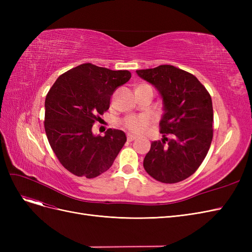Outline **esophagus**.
<instances>
[{
  "label": "esophagus",
  "mask_w": 252,
  "mask_h": 252,
  "mask_svg": "<svg viewBox=\"0 0 252 252\" xmlns=\"http://www.w3.org/2000/svg\"><path fill=\"white\" fill-rule=\"evenodd\" d=\"M135 139H136V135L131 134V133H128V134H127V141H128V142H131V141H133V140H135Z\"/></svg>",
  "instance_id": "34e87169"
}]
</instances>
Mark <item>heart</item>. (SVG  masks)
<instances>
[{
    "label": "heart",
    "mask_w": 252,
    "mask_h": 252,
    "mask_svg": "<svg viewBox=\"0 0 252 252\" xmlns=\"http://www.w3.org/2000/svg\"><path fill=\"white\" fill-rule=\"evenodd\" d=\"M150 122H151V118L149 116H146V114H141V116L126 117L123 120V122H122V124H123L124 128L127 129V130L135 132V133H140V132H143L145 129L147 128Z\"/></svg>",
    "instance_id": "heart-1"
}]
</instances>
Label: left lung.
I'll list each match as a JSON object with an SVG mask.
<instances>
[{"label": "left lung", "instance_id": "8db88e82", "mask_svg": "<svg viewBox=\"0 0 252 252\" xmlns=\"http://www.w3.org/2000/svg\"><path fill=\"white\" fill-rule=\"evenodd\" d=\"M161 94L162 141L151 143L144 168L155 180L173 184L192 175L207 156L213 136L209 93L193 74L172 65L136 70Z\"/></svg>", "mask_w": 252, "mask_h": 252}]
</instances>
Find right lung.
<instances>
[{"mask_svg": "<svg viewBox=\"0 0 252 252\" xmlns=\"http://www.w3.org/2000/svg\"><path fill=\"white\" fill-rule=\"evenodd\" d=\"M131 78L128 70H110L91 63L61 74L45 100L44 127L60 163L78 177L94 179L107 171L126 142L109 128L94 135L93 126L109 109L110 97Z\"/></svg>", "mask_w": 252, "mask_h": 252, "instance_id": "1", "label": "right lung"}]
</instances>
